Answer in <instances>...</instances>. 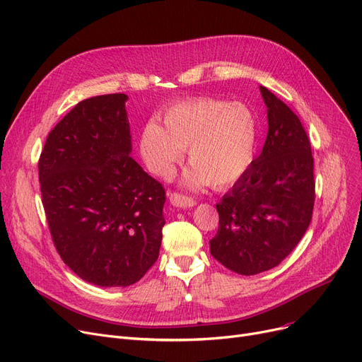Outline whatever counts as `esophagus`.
Listing matches in <instances>:
<instances>
[{
    "mask_svg": "<svg viewBox=\"0 0 362 362\" xmlns=\"http://www.w3.org/2000/svg\"><path fill=\"white\" fill-rule=\"evenodd\" d=\"M168 198H170V204L174 207H179V209H191L197 204L194 198H191L188 195H183V194H177V192L170 194Z\"/></svg>",
    "mask_w": 362,
    "mask_h": 362,
    "instance_id": "obj_1",
    "label": "esophagus"
}]
</instances>
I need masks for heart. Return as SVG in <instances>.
<instances>
[{"label":"heart","instance_id":"obj_1","mask_svg":"<svg viewBox=\"0 0 362 362\" xmlns=\"http://www.w3.org/2000/svg\"><path fill=\"white\" fill-rule=\"evenodd\" d=\"M163 120L164 127L147 122L139 140L143 164L156 177H171L186 149L192 165L182 185L192 189L209 183L231 185L253 163L259 127L243 103L192 98L168 107Z\"/></svg>","mask_w":362,"mask_h":362}]
</instances>
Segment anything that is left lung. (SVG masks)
Instances as JSON below:
<instances>
[{
  "instance_id": "1",
  "label": "left lung",
  "mask_w": 362,
  "mask_h": 362,
  "mask_svg": "<svg viewBox=\"0 0 362 362\" xmlns=\"http://www.w3.org/2000/svg\"><path fill=\"white\" fill-rule=\"evenodd\" d=\"M269 132L261 155L216 204L210 253L226 269L253 276L274 269L309 228L315 203L313 156L298 116L259 86Z\"/></svg>"
}]
</instances>
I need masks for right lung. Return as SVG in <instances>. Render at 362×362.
<instances>
[{
  "label": "right lung",
  "instance_id": "1",
  "mask_svg": "<svg viewBox=\"0 0 362 362\" xmlns=\"http://www.w3.org/2000/svg\"><path fill=\"white\" fill-rule=\"evenodd\" d=\"M125 93L80 101L53 128L38 179L53 243L85 282L129 286L159 255L165 191L131 158Z\"/></svg>",
  "mask_w": 362,
  "mask_h": 362
}]
</instances>
